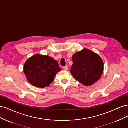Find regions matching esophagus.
Returning <instances> with one entry per match:
<instances>
[{
  "mask_svg": "<svg viewBox=\"0 0 128 128\" xmlns=\"http://www.w3.org/2000/svg\"><path fill=\"white\" fill-rule=\"evenodd\" d=\"M63 69L64 70H67L68 69V66H64V67Z\"/></svg>",
  "mask_w": 128,
  "mask_h": 128,
  "instance_id": "1",
  "label": "esophagus"
}]
</instances>
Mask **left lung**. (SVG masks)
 <instances>
[{
    "label": "left lung",
    "instance_id": "8db88e82",
    "mask_svg": "<svg viewBox=\"0 0 128 128\" xmlns=\"http://www.w3.org/2000/svg\"><path fill=\"white\" fill-rule=\"evenodd\" d=\"M73 64L70 72L74 78L86 86H91L101 77L104 64L98 55L88 49L72 56Z\"/></svg>",
    "mask_w": 128,
    "mask_h": 128
}]
</instances>
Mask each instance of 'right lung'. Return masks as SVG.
Listing matches in <instances>:
<instances>
[{"mask_svg":"<svg viewBox=\"0 0 128 128\" xmlns=\"http://www.w3.org/2000/svg\"><path fill=\"white\" fill-rule=\"evenodd\" d=\"M61 70L58 62L52 57L36 54L26 60L24 72L29 83L43 88L50 86Z\"/></svg>","mask_w":128,"mask_h":128,"instance_id":"obj_1","label":"right lung"}]
</instances>
